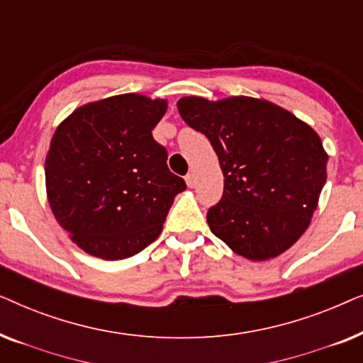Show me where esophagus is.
<instances>
[{
	"mask_svg": "<svg viewBox=\"0 0 363 363\" xmlns=\"http://www.w3.org/2000/svg\"><path fill=\"white\" fill-rule=\"evenodd\" d=\"M185 182H186V185L190 186V188H193L196 185V177L193 175V173H188V175L185 177Z\"/></svg>",
	"mask_w": 363,
	"mask_h": 363,
	"instance_id": "34e87169",
	"label": "esophagus"
}]
</instances>
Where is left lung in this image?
Instances as JSON below:
<instances>
[{
  "label": "left lung",
  "mask_w": 363,
  "mask_h": 363,
  "mask_svg": "<svg viewBox=\"0 0 363 363\" xmlns=\"http://www.w3.org/2000/svg\"><path fill=\"white\" fill-rule=\"evenodd\" d=\"M178 112L216 152L221 200L206 213L216 238L252 261L279 256L309 226L329 157L317 133L267 101L183 97Z\"/></svg>",
  "instance_id": "obj_1"
}]
</instances>
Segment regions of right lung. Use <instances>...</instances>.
Here are the masks:
<instances>
[{"label":"right lung","instance_id":"1","mask_svg":"<svg viewBox=\"0 0 363 363\" xmlns=\"http://www.w3.org/2000/svg\"><path fill=\"white\" fill-rule=\"evenodd\" d=\"M165 101L123 94L74 111L46 158L48 200L59 225L89 255L125 259L160 235L186 188L152 135Z\"/></svg>","mask_w":363,"mask_h":363}]
</instances>
